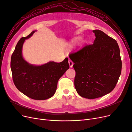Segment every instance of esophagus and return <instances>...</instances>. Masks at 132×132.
<instances>
[{
    "instance_id": "1",
    "label": "esophagus",
    "mask_w": 132,
    "mask_h": 132,
    "mask_svg": "<svg viewBox=\"0 0 132 132\" xmlns=\"http://www.w3.org/2000/svg\"><path fill=\"white\" fill-rule=\"evenodd\" d=\"M68 63H69V64L70 68H72L73 66V62L71 61V60H69L68 61Z\"/></svg>"
}]
</instances>
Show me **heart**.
Here are the masks:
<instances>
[{
  "label": "heart",
  "mask_w": 132,
  "mask_h": 132,
  "mask_svg": "<svg viewBox=\"0 0 132 132\" xmlns=\"http://www.w3.org/2000/svg\"><path fill=\"white\" fill-rule=\"evenodd\" d=\"M79 39V38H77V39ZM85 41H84V42H85Z\"/></svg>",
  "instance_id": "b5f03b06"
}]
</instances>
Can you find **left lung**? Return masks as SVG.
Instances as JSON below:
<instances>
[{
  "mask_svg": "<svg viewBox=\"0 0 132 132\" xmlns=\"http://www.w3.org/2000/svg\"><path fill=\"white\" fill-rule=\"evenodd\" d=\"M93 45L70 54L76 75L74 85L80 96L94 99L109 94L116 85L122 70L117 41L103 32L95 30Z\"/></svg>",
  "mask_w": 132,
  "mask_h": 132,
  "instance_id": "8db88e82",
  "label": "left lung"
}]
</instances>
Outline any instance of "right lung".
Listing matches in <instances>:
<instances>
[{"instance_id": "add662e5", "label": "right lung", "mask_w": 132, "mask_h": 132, "mask_svg": "<svg viewBox=\"0 0 132 132\" xmlns=\"http://www.w3.org/2000/svg\"><path fill=\"white\" fill-rule=\"evenodd\" d=\"M36 31L19 41L11 55L10 67L14 83L20 91L32 99L45 100L54 95L59 79L69 65L68 58L60 63L50 61L42 65L31 64L25 61L22 55L23 45Z\"/></svg>"}]
</instances>
